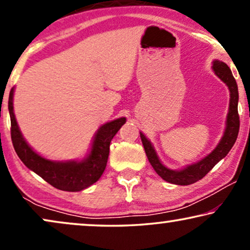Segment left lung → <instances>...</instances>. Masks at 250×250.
I'll use <instances>...</instances> for the list:
<instances>
[{"mask_svg": "<svg viewBox=\"0 0 250 250\" xmlns=\"http://www.w3.org/2000/svg\"><path fill=\"white\" fill-rule=\"evenodd\" d=\"M213 69L215 74L228 85L229 90H230V107H229L227 128H225L223 138H222L221 142L218 143V146L209 155L205 157L204 159H201L200 162L186 167L184 169L172 170L160 163L151 143L140 132L142 145L145 146L146 155L148 157L150 164H151L153 169L156 170V173L163 180L169 183L177 184V186H189V184H192L201 180L221 159H223L228 155L238 138L240 119H239L238 114L239 94L237 82H235L233 75H232L230 68L228 67L227 63L222 62L220 60H215L213 63Z\"/></svg>", "mask_w": 250, "mask_h": 250, "instance_id": "obj_1", "label": "left lung"}]
</instances>
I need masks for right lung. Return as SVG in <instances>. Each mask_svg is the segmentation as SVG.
<instances>
[{"mask_svg":"<svg viewBox=\"0 0 250 250\" xmlns=\"http://www.w3.org/2000/svg\"><path fill=\"white\" fill-rule=\"evenodd\" d=\"M9 112L12 145L21 162L52 187L73 192L86 189L100 179L107 166L111 140L126 122L122 117L102 125L94 136L90 156L85 160L57 163L37 155L22 138L13 114V88L9 95Z\"/></svg>","mask_w":250,"mask_h":250,"instance_id":"add662e5","label":"right lung"}]
</instances>
